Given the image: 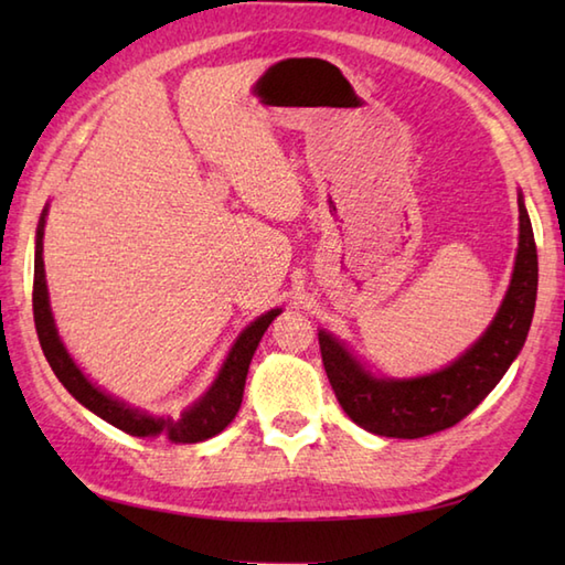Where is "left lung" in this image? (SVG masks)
Masks as SVG:
<instances>
[{
	"mask_svg": "<svg viewBox=\"0 0 565 565\" xmlns=\"http://www.w3.org/2000/svg\"><path fill=\"white\" fill-rule=\"evenodd\" d=\"M518 203L520 249L505 301L483 338L451 366L423 379H374L332 334L320 330V354L330 386L359 427L395 439L435 435L461 423L505 376L530 332L539 281L534 231L522 194Z\"/></svg>",
	"mask_w": 565,
	"mask_h": 565,
	"instance_id": "8db88e82",
	"label": "left lung"
}]
</instances>
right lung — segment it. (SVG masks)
I'll return each mask as SVG.
<instances>
[{
	"label": "right lung",
	"mask_w": 565,
	"mask_h": 565,
	"mask_svg": "<svg viewBox=\"0 0 565 565\" xmlns=\"http://www.w3.org/2000/svg\"><path fill=\"white\" fill-rule=\"evenodd\" d=\"M43 223H45V211L41 213L39 231H35L33 320H35V332H39V342L43 347V354L47 359V364H51V369L55 371L60 383H63V386L75 395L84 407H89L94 415H99L102 419H106V423H111L114 427L124 429L126 435H134V437L164 435L172 444H196L203 439H211L213 435H218V431H223L227 425H231L233 417L239 411V403H243L245 379H247L252 356H255V350L264 330H267L271 326V320L279 316V308L264 313L262 318L252 322L243 334H239L211 391L203 395L194 407H189L182 417L162 419V417L146 415L140 411H134V407L114 401L111 395L102 393L99 388H94L92 383L84 379L82 371L75 366V362H72L63 342H60L53 313H51V303H47V289H45Z\"/></svg>",
	"instance_id": "right-lung-1"
}]
</instances>
